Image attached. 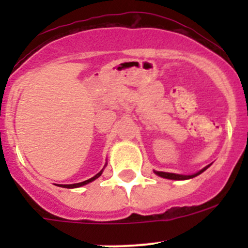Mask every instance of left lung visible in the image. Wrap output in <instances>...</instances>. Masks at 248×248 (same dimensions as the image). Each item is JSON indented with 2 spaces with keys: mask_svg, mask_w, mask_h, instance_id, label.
Wrapping results in <instances>:
<instances>
[{
  "mask_svg": "<svg viewBox=\"0 0 248 248\" xmlns=\"http://www.w3.org/2000/svg\"><path fill=\"white\" fill-rule=\"evenodd\" d=\"M207 168H209V166L205 167V168L202 169L201 171L196 172V174H193V175H180V174H172V172H164V171H155V172H156V174L158 175V176L166 177V179H170V180H187V179H192V177H194V176H197V175L202 174V172L204 171V170H206Z\"/></svg>",
  "mask_w": 248,
  "mask_h": 248,
  "instance_id": "left-lung-1",
  "label": "left lung"
}]
</instances>
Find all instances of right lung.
Wrapping results in <instances>:
<instances>
[{"mask_svg":"<svg viewBox=\"0 0 248 248\" xmlns=\"http://www.w3.org/2000/svg\"><path fill=\"white\" fill-rule=\"evenodd\" d=\"M102 171H103V170H101V171L98 172V174L94 175V176H93V177H91V179L86 180V181H82V182H79V184H73V185H60V186H61V187H64V188H77V187H81V186H84V185L89 184V182L93 181V180L98 179V177L101 176V175H102Z\"/></svg>","mask_w":248,"mask_h":248,"instance_id":"obj_1","label":"right lung"}]
</instances>
